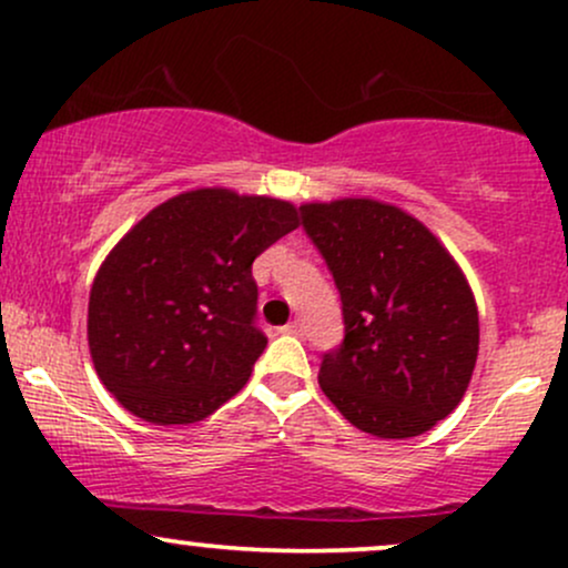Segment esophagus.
I'll list each match as a JSON object with an SVG mask.
<instances>
[{"label": "esophagus", "mask_w": 568, "mask_h": 568, "mask_svg": "<svg viewBox=\"0 0 568 568\" xmlns=\"http://www.w3.org/2000/svg\"><path fill=\"white\" fill-rule=\"evenodd\" d=\"M283 334H288V336H304V323L302 321H293V323H288V325H283Z\"/></svg>", "instance_id": "34e87169"}]
</instances>
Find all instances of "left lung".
<instances>
[{
  "label": "left lung",
  "mask_w": 568,
  "mask_h": 568,
  "mask_svg": "<svg viewBox=\"0 0 568 568\" xmlns=\"http://www.w3.org/2000/svg\"><path fill=\"white\" fill-rule=\"evenodd\" d=\"M298 211L342 296L344 338L323 352V393L363 433H427L459 406L478 357L465 275L438 237L395 205L336 200Z\"/></svg>",
  "instance_id": "1"
}]
</instances>
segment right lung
<instances>
[{"mask_svg":"<svg viewBox=\"0 0 568 568\" xmlns=\"http://www.w3.org/2000/svg\"><path fill=\"white\" fill-rule=\"evenodd\" d=\"M296 226L291 202L230 189H197L146 213L90 288L88 342L103 387L154 425L224 406L266 347L251 266Z\"/></svg>","mask_w":568,"mask_h":568,"instance_id":"add662e5","label":"right lung"}]
</instances>
